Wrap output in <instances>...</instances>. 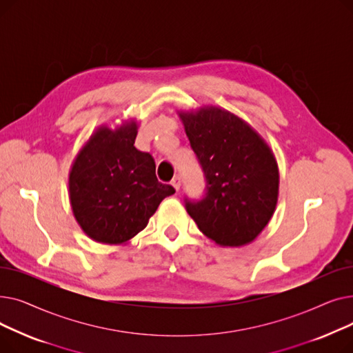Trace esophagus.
I'll return each mask as SVG.
<instances>
[{"instance_id":"esophagus-1","label":"esophagus","mask_w":353,"mask_h":353,"mask_svg":"<svg viewBox=\"0 0 353 353\" xmlns=\"http://www.w3.org/2000/svg\"><path fill=\"white\" fill-rule=\"evenodd\" d=\"M172 186L176 189V192L180 190V186H181V179L179 176H176L173 180H172Z\"/></svg>"}]
</instances>
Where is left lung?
I'll return each mask as SVG.
<instances>
[{
	"label": "left lung",
	"mask_w": 353,
	"mask_h": 353,
	"mask_svg": "<svg viewBox=\"0 0 353 353\" xmlns=\"http://www.w3.org/2000/svg\"><path fill=\"white\" fill-rule=\"evenodd\" d=\"M179 116L206 177L205 197L186 199L188 213L220 246L253 242L272 219L279 194L270 147L245 120L220 107Z\"/></svg>",
	"instance_id": "left-lung-1"
}]
</instances>
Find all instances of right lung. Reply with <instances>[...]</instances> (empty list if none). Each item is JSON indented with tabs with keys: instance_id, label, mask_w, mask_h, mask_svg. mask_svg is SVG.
<instances>
[{
	"instance_id": "1",
	"label": "right lung",
	"mask_w": 353,
	"mask_h": 353,
	"mask_svg": "<svg viewBox=\"0 0 353 353\" xmlns=\"http://www.w3.org/2000/svg\"><path fill=\"white\" fill-rule=\"evenodd\" d=\"M137 123L96 130L72 163L68 190L84 233L105 245H123L141 232L161 200L174 194L156 177L152 154L134 147Z\"/></svg>"
}]
</instances>
